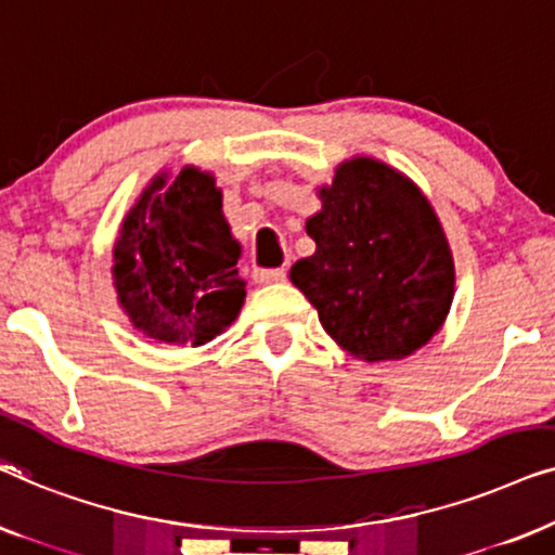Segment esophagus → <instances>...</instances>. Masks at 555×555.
<instances>
[{
	"mask_svg": "<svg viewBox=\"0 0 555 555\" xmlns=\"http://www.w3.org/2000/svg\"><path fill=\"white\" fill-rule=\"evenodd\" d=\"M255 283L260 285H270V283H280L285 280V268H270V270H255Z\"/></svg>",
	"mask_w": 555,
	"mask_h": 555,
	"instance_id": "34e87169",
	"label": "esophagus"
}]
</instances>
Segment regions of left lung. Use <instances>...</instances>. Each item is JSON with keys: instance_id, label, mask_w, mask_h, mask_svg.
I'll return each mask as SVG.
<instances>
[{"instance_id": "8db88e82", "label": "left lung", "mask_w": 555, "mask_h": 555, "mask_svg": "<svg viewBox=\"0 0 555 555\" xmlns=\"http://www.w3.org/2000/svg\"><path fill=\"white\" fill-rule=\"evenodd\" d=\"M318 196L323 207L306 222L315 253L293 264V285L356 359L420 351L454 298L452 249L427 196L369 156L340 164Z\"/></svg>"}]
</instances>
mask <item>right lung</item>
Returning <instances> with one entry per match:
<instances>
[{
    "mask_svg": "<svg viewBox=\"0 0 555 555\" xmlns=\"http://www.w3.org/2000/svg\"><path fill=\"white\" fill-rule=\"evenodd\" d=\"M240 242L209 171L156 173L120 224L113 285L133 328L162 344L202 346L232 325L245 302Z\"/></svg>",
    "mask_w": 555,
    "mask_h": 555,
    "instance_id": "add662e5",
    "label": "right lung"
}]
</instances>
